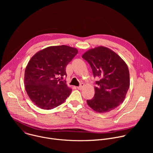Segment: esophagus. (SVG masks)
I'll return each instance as SVG.
<instances>
[{"label": "esophagus", "mask_w": 153, "mask_h": 153, "mask_svg": "<svg viewBox=\"0 0 153 153\" xmlns=\"http://www.w3.org/2000/svg\"><path fill=\"white\" fill-rule=\"evenodd\" d=\"M83 86H84V83H81L80 85V86H78L77 87V89L78 90H82V89H83Z\"/></svg>", "instance_id": "esophagus-1"}]
</instances>
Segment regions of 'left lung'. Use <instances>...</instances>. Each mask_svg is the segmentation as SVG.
Returning a JSON list of instances; mask_svg holds the SVG:
<instances>
[{"label":"left lung","mask_w":153,"mask_h":153,"mask_svg":"<svg viewBox=\"0 0 153 153\" xmlns=\"http://www.w3.org/2000/svg\"><path fill=\"white\" fill-rule=\"evenodd\" d=\"M82 58L90 65L96 82L94 98L86 100L99 113L110 112L124 101L129 87V73L125 61L114 51L99 46L88 50Z\"/></svg>","instance_id":"obj_1"}]
</instances>
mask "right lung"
Wrapping results in <instances>:
<instances>
[{
  "label": "right lung",
  "mask_w": 153,
  "mask_h": 153,
  "mask_svg": "<svg viewBox=\"0 0 153 153\" xmlns=\"http://www.w3.org/2000/svg\"><path fill=\"white\" fill-rule=\"evenodd\" d=\"M76 48L51 46L36 53L25 71L24 83L31 100L39 108L51 110L63 103L71 93L66 82V67L77 54Z\"/></svg>",
  "instance_id": "obj_1"
}]
</instances>
